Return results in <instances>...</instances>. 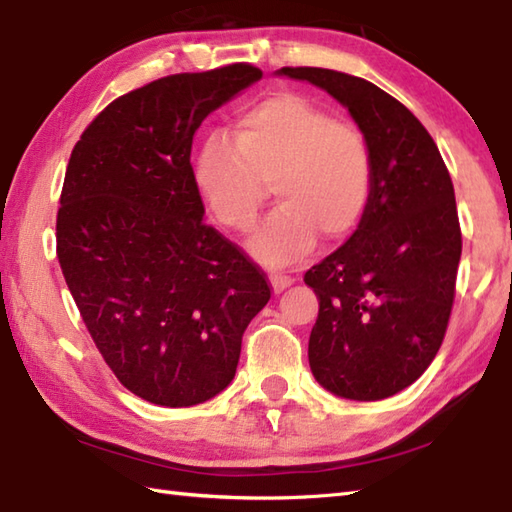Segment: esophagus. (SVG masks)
<instances>
[{
    "label": "esophagus",
    "mask_w": 512,
    "mask_h": 512,
    "mask_svg": "<svg viewBox=\"0 0 512 512\" xmlns=\"http://www.w3.org/2000/svg\"><path fill=\"white\" fill-rule=\"evenodd\" d=\"M290 284H293V279L288 275H270V286H273L275 293H282Z\"/></svg>",
    "instance_id": "esophagus-1"
}]
</instances>
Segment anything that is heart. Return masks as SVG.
Instances as JSON below:
<instances>
[{"mask_svg":"<svg viewBox=\"0 0 512 512\" xmlns=\"http://www.w3.org/2000/svg\"><path fill=\"white\" fill-rule=\"evenodd\" d=\"M193 182L208 213L233 233L253 228L273 182L282 204L257 228L250 253L268 266H290L319 235L337 244L362 226L375 164L362 130L282 93L242 110L230 137L208 135L193 162Z\"/></svg>","mask_w":512,"mask_h":512,"instance_id":"heart-1","label":"heart"}]
</instances>
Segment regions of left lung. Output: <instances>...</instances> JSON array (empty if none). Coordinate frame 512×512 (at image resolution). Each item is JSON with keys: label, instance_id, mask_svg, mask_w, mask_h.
I'll return each mask as SVG.
<instances>
[{"label": "left lung", "instance_id": "1", "mask_svg": "<svg viewBox=\"0 0 512 512\" xmlns=\"http://www.w3.org/2000/svg\"><path fill=\"white\" fill-rule=\"evenodd\" d=\"M324 88L368 139L375 186L344 246L304 275L319 299L308 362L330 393L375 402L419 379L444 342L462 257L455 188L410 110L362 77L284 66Z\"/></svg>", "mask_w": 512, "mask_h": 512}]
</instances>
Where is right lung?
<instances>
[{"mask_svg":"<svg viewBox=\"0 0 512 512\" xmlns=\"http://www.w3.org/2000/svg\"><path fill=\"white\" fill-rule=\"evenodd\" d=\"M262 79L250 64L155 79L117 97L70 153L57 259L104 362L150 404H202L233 382L270 299L264 270L204 224L195 130Z\"/></svg>","mask_w":512,"mask_h":512,"instance_id":"add662e5","label":"right lung"}]
</instances>
